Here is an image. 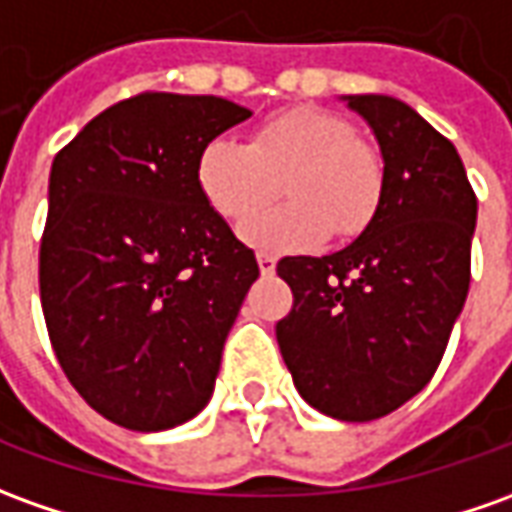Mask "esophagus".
<instances>
[{"mask_svg": "<svg viewBox=\"0 0 512 512\" xmlns=\"http://www.w3.org/2000/svg\"><path fill=\"white\" fill-rule=\"evenodd\" d=\"M256 262H259L262 276H273V273H276V256H270V253H259V256H256Z\"/></svg>", "mask_w": 512, "mask_h": 512, "instance_id": "esophagus-1", "label": "esophagus"}]
</instances>
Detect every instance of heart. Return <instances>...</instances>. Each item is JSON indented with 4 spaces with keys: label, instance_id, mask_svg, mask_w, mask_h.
Wrapping results in <instances>:
<instances>
[{
    "label": "heart",
    "instance_id": "obj_1",
    "mask_svg": "<svg viewBox=\"0 0 512 512\" xmlns=\"http://www.w3.org/2000/svg\"><path fill=\"white\" fill-rule=\"evenodd\" d=\"M281 180L291 200L239 228L253 248H315L331 231L354 239L382 209V158L348 119L331 111H287L264 122L250 142L220 136L197 155L200 192L231 222L261 208Z\"/></svg>",
    "mask_w": 512,
    "mask_h": 512
}]
</instances>
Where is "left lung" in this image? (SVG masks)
<instances>
[{
	"label": "left lung",
	"mask_w": 512,
	"mask_h": 512,
	"mask_svg": "<svg viewBox=\"0 0 512 512\" xmlns=\"http://www.w3.org/2000/svg\"><path fill=\"white\" fill-rule=\"evenodd\" d=\"M343 102L382 150V209L348 248L278 262L295 303L276 340L306 404L362 424L435 376L468 295L477 195L454 144L407 102Z\"/></svg>",
	"instance_id": "1"
}]
</instances>
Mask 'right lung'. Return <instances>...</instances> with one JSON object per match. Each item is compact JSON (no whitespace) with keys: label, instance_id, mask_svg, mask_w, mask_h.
I'll list each match as a JSON object with an SVG mask.
<instances>
[{"label":"right lung","instance_id":"add662e5","mask_svg":"<svg viewBox=\"0 0 512 512\" xmlns=\"http://www.w3.org/2000/svg\"><path fill=\"white\" fill-rule=\"evenodd\" d=\"M250 116L211 94L105 108L52 161L38 284L49 340L91 410L164 432L209 404L253 250L197 186V155Z\"/></svg>","mask_w":512,"mask_h":512}]
</instances>
